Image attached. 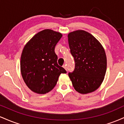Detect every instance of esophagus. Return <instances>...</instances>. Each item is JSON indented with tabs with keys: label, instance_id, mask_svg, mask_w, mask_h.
<instances>
[{
	"label": "esophagus",
	"instance_id": "34e87169",
	"mask_svg": "<svg viewBox=\"0 0 124 124\" xmlns=\"http://www.w3.org/2000/svg\"><path fill=\"white\" fill-rule=\"evenodd\" d=\"M63 67L64 68H65V69H66V70L68 71V68H67V66H66V65H63Z\"/></svg>",
	"mask_w": 124,
	"mask_h": 124
}]
</instances>
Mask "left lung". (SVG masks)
I'll return each mask as SVG.
<instances>
[{"label": "left lung", "mask_w": 124, "mask_h": 124, "mask_svg": "<svg viewBox=\"0 0 124 124\" xmlns=\"http://www.w3.org/2000/svg\"><path fill=\"white\" fill-rule=\"evenodd\" d=\"M70 53L74 58L75 69L68 75L78 92L87 94L99 87L107 69V58L101 44L92 34L78 30L68 34Z\"/></svg>", "instance_id": "8db88e82"}]
</instances>
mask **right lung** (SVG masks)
<instances>
[{
    "instance_id": "obj_1",
    "label": "right lung",
    "mask_w": 124,
    "mask_h": 124,
    "mask_svg": "<svg viewBox=\"0 0 124 124\" xmlns=\"http://www.w3.org/2000/svg\"><path fill=\"white\" fill-rule=\"evenodd\" d=\"M62 35L44 30L25 45L21 56V73L30 89L38 94L48 93L56 85L59 75L66 73L58 64L55 47Z\"/></svg>"
}]
</instances>
